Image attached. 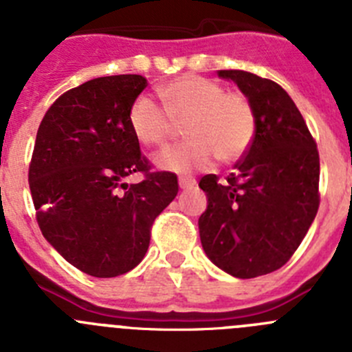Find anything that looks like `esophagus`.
Masks as SVG:
<instances>
[{
  "mask_svg": "<svg viewBox=\"0 0 352 352\" xmlns=\"http://www.w3.org/2000/svg\"><path fill=\"white\" fill-rule=\"evenodd\" d=\"M195 186V179L194 178H179V188L182 190H190Z\"/></svg>",
  "mask_w": 352,
  "mask_h": 352,
  "instance_id": "obj_1",
  "label": "esophagus"
}]
</instances>
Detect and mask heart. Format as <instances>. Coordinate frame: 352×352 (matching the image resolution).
<instances>
[{
	"label": "heart",
	"mask_w": 352,
	"mask_h": 352,
	"mask_svg": "<svg viewBox=\"0 0 352 352\" xmlns=\"http://www.w3.org/2000/svg\"><path fill=\"white\" fill-rule=\"evenodd\" d=\"M162 105L141 95L129 109V126L144 146H164L185 125L188 141L164 149L157 166L173 173L232 164L247 155L257 132L256 107L245 93L226 91L203 76H183L160 88Z\"/></svg>",
	"instance_id": "b5f03b06"
}]
</instances>
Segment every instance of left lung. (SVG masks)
I'll return each instance as SVG.
<instances>
[{"label":"left lung","instance_id":"left-lung-1","mask_svg":"<svg viewBox=\"0 0 352 352\" xmlns=\"http://www.w3.org/2000/svg\"><path fill=\"white\" fill-rule=\"evenodd\" d=\"M256 107L257 132L234 173L199 186L208 210L199 236L211 263L238 278L276 272L292 257L319 210V151L282 86L245 70H219Z\"/></svg>","mask_w":352,"mask_h":352}]
</instances>
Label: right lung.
<instances>
[{
  "label": "right lung",
  "instance_id": "add662e5",
  "mask_svg": "<svg viewBox=\"0 0 352 352\" xmlns=\"http://www.w3.org/2000/svg\"><path fill=\"white\" fill-rule=\"evenodd\" d=\"M142 76L91 79L47 109L30 162V190L43 238L80 272L98 278L138 266L155 219L178 195V178L151 170L129 126ZM141 172L142 182L124 178Z\"/></svg>",
  "mask_w": 352,
  "mask_h": 352
}]
</instances>
